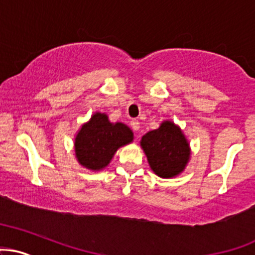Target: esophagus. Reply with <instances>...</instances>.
Wrapping results in <instances>:
<instances>
[{
	"label": "esophagus",
	"mask_w": 255,
	"mask_h": 255,
	"mask_svg": "<svg viewBox=\"0 0 255 255\" xmlns=\"http://www.w3.org/2000/svg\"><path fill=\"white\" fill-rule=\"evenodd\" d=\"M130 126H132V128L134 130L140 129V122H139L138 120H133V121L130 122Z\"/></svg>",
	"instance_id": "34e87169"
}]
</instances>
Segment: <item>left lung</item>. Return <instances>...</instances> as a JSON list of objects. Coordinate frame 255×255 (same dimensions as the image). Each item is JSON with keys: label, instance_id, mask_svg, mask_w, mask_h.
<instances>
[{"label": "left lung", "instance_id": "1", "mask_svg": "<svg viewBox=\"0 0 255 255\" xmlns=\"http://www.w3.org/2000/svg\"><path fill=\"white\" fill-rule=\"evenodd\" d=\"M140 146L150 168L159 178H174L184 172L190 161V142L181 128L172 121H163L157 129L141 136Z\"/></svg>", "mask_w": 255, "mask_h": 255}]
</instances>
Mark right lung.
Instances as JSON below:
<instances>
[{
  "label": "right lung",
  "instance_id": "1",
  "mask_svg": "<svg viewBox=\"0 0 255 255\" xmlns=\"http://www.w3.org/2000/svg\"><path fill=\"white\" fill-rule=\"evenodd\" d=\"M134 134L122 122H110L104 113H94L75 136L74 149L78 163L89 170H103L109 166L120 147L130 144Z\"/></svg>",
  "mask_w": 255,
  "mask_h": 255
}]
</instances>
